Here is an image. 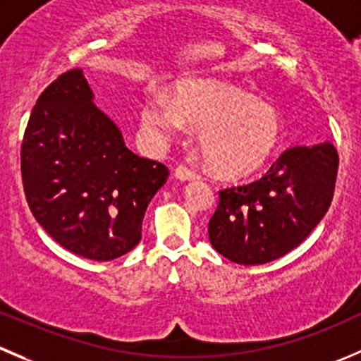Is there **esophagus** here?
I'll return each mask as SVG.
<instances>
[{"mask_svg":"<svg viewBox=\"0 0 361 361\" xmlns=\"http://www.w3.org/2000/svg\"><path fill=\"white\" fill-rule=\"evenodd\" d=\"M174 176L181 181H190V180H197V173L192 169H188L187 166H178L174 169Z\"/></svg>","mask_w":361,"mask_h":361,"instance_id":"1","label":"esophagus"}]
</instances>
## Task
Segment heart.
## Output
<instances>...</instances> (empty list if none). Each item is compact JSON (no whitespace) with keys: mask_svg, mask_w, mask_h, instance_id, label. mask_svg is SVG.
I'll return each instance as SVG.
<instances>
[{"mask_svg":"<svg viewBox=\"0 0 361 361\" xmlns=\"http://www.w3.org/2000/svg\"><path fill=\"white\" fill-rule=\"evenodd\" d=\"M185 123L197 128V146L209 169L229 180L261 169L282 132L274 107L240 87L208 79L185 80L173 100L153 92L142 106V125L152 134H178Z\"/></svg>","mask_w":361,"mask_h":361,"instance_id":"obj_1","label":"heart"}]
</instances>
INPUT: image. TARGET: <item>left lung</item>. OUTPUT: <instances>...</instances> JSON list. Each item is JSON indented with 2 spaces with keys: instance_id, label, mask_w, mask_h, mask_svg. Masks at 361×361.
Wrapping results in <instances>:
<instances>
[{
  "instance_id": "1",
  "label": "left lung",
  "mask_w": 361,
  "mask_h": 361,
  "mask_svg": "<svg viewBox=\"0 0 361 361\" xmlns=\"http://www.w3.org/2000/svg\"><path fill=\"white\" fill-rule=\"evenodd\" d=\"M337 171L331 142L295 146L261 180L220 190L208 224L213 248L238 264H264L286 255L326 215Z\"/></svg>"
}]
</instances>
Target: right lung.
<instances>
[{"label": "right lung", "instance_id": "right-lung-1", "mask_svg": "<svg viewBox=\"0 0 361 361\" xmlns=\"http://www.w3.org/2000/svg\"><path fill=\"white\" fill-rule=\"evenodd\" d=\"M27 206L63 248L111 261L141 241L149 201L166 183L164 164L141 159L93 104L80 68L52 80L38 97L20 146Z\"/></svg>", "mask_w": 361, "mask_h": 361}]
</instances>
